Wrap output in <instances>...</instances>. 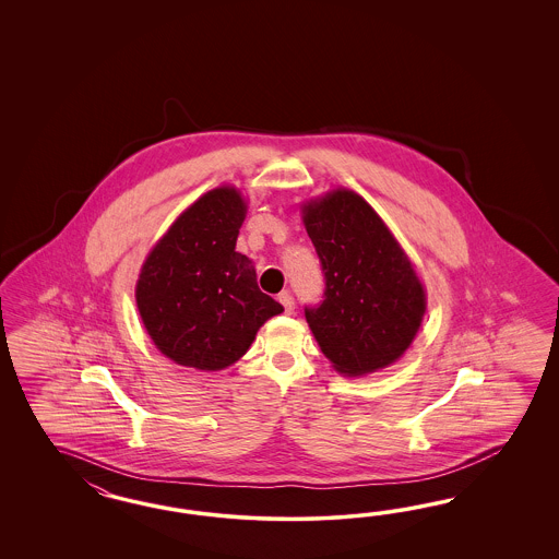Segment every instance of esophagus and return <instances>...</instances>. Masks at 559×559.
Instances as JSON below:
<instances>
[{
  "label": "esophagus",
  "mask_w": 559,
  "mask_h": 559,
  "mask_svg": "<svg viewBox=\"0 0 559 559\" xmlns=\"http://www.w3.org/2000/svg\"><path fill=\"white\" fill-rule=\"evenodd\" d=\"M278 301L283 304V307H285V311H287L288 316L295 311V299H293V295H290L288 290H285V293H281V295H278Z\"/></svg>",
  "instance_id": "obj_1"
}]
</instances>
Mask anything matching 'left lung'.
Returning <instances> with one entry per match:
<instances>
[{
  "mask_svg": "<svg viewBox=\"0 0 559 559\" xmlns=\"http://www.w3.org/2000/svg\"><path fill=\"white\" fill-rule=\"evenodd\" d=\"M301 219L325 274V299L305 320L332 369L365 377L397 362L426 313L423 278L397 237L350 188L307 199Z\"/></svg>",
  "mask_w": 559,
  "mask_h": 559,
  "instance_id": "obj_1",
  "label": "left lung"
}]
</instances>
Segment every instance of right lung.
<instances>
[{
	"instance_id": "add662e5",
	"label": "right lung",
	"mask_w": 559,
	"mask_h": 559,
	"mask_svg": "<svg viewBox=\"0 0 559 559\" xmlns=\"http://www.w3.org/2000/svg\"><path fill=\"white\" fill-rule=\"evenodd\" d=\"M248 201L221 185L185 209L145 255L135 285L141 322L176 365L223 371L246 355L258 330L283 313L236 252Z\"/></svg>"
}]
</instances>
